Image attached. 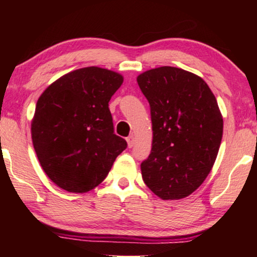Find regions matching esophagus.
<instances>
[{"label":"esophagus","mask_w":257,"mask_h":257,"mask_svg":"<svg viewBox=\"0 0 257 257\" xmlns=\"http://www.w3.org/2000/svg\"><path fill=\"white\" fill-rule=\"evenodd\" d=\"M126 140H127V145H128L130 149L133 147V145H135V137H133V135L127 137V139H126Z\"/></svg>","instance_id":"esophagus-1"}]
</instances>
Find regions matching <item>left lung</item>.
<instances>
[{
  "label": "left lung",
  "instance_id": "8db88e82",
  "mask_svg": "<svg viewBox=\"0 0 257 257\" xmlns=\"http://www.w3.org/2000/svg\"><path fill=\"white\" fill-rule=\"evenodd\" d=\"M149 100L152 150L142 168L147 187L163 200L198 189L215 163L223 132L216 98L201 77L161 66L137 77Z\"/></svg>",
  "mask_w": 257,
  "mask_h": 257
}]
</instances>
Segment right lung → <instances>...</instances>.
Returning <instances> with one entry per match:
<instances>
[{"label":"right lung","instance_id":"1","mask_svg":"<svg viewBox=\"0 0 257 257\" xmlns=\"http://www.w3.org/2000/svg\"><path fill=\"white\" fill-rule=\"evenodd\" d=\"M122 80L117 72L89 66L62 76L38 98L31 121L34 149L45 174L64 191L97 187L127 147L114 135L108 108Z\"/></svg>","mask_w":257,"mask_h":257}]
</instances>
